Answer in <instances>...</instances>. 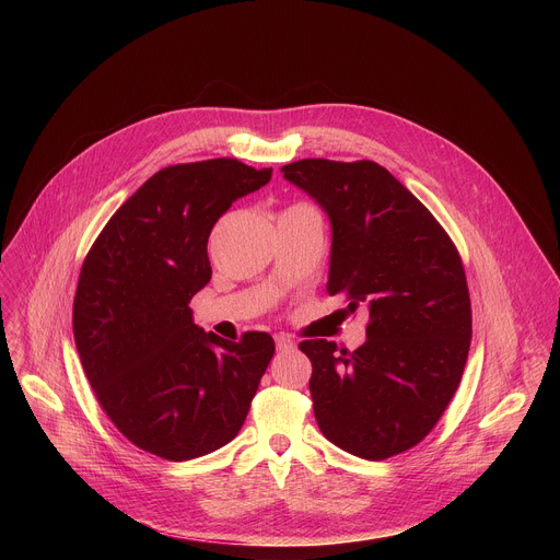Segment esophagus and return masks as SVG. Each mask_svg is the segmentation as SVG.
Masks as SVG:
<instances>
[{
	"label": "esophagus",
	"mask_w": 560,
	"mask_h": 560,
	"mask_svg": "<svg viewBox=\"0 0 560 560\" xmlns=\"http://www.w3.org/2000/svg\"><path fill=\"white\" fill-rule=\"evenodd\" d=\"M275 343H277V350H279V352H285V350H292V348H294V341H292L290 337H285V335H277V337H275Z\"/></svg>",
	"instance_id": "1"
}]
</instances>
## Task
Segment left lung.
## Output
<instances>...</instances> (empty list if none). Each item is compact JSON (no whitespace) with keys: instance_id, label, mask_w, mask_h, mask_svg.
<instances>
[{"instance_id":"left-lung-1","label":"left lung","mask_w":560,"mask_h":560,"mask_svg":"<svg viewBox=\"0 0 560 560\" xmlns=\"http://www.w3.org/2000/svg\"><path fill=\"white\" fill-rule=\"evenodd\" d=\"M330 219L328 294L370 312L354 352L326 339L299 348L324 436L368 460L423 441L460 383L471 307L460 257L432 212L374 162L301 159L281 168Z\"/></svg>"}]
</instances>
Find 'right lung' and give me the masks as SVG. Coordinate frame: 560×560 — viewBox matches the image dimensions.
I'll list each match as a JSON object with an SVG mask.
<instances>
[{
  "mask_svg": "<svg viewBox=\"0 0 560 560\" xmlns=\"http://www.w3.org/2000/svg\"><path fill=\"white\" fill-rule=\"evenodd\" d=\"M272 177L236 159L154 173L93 244L72 303L74 346L104 412L137 447L190 460L242 430L275 354L268 332L225 341L195 326L219 217Z\"/></svg>",
  "mask_w": 560,
  "mask_h": 560,
  "instance_id": "1",
  "label": "right lung"
}]
</instances>
